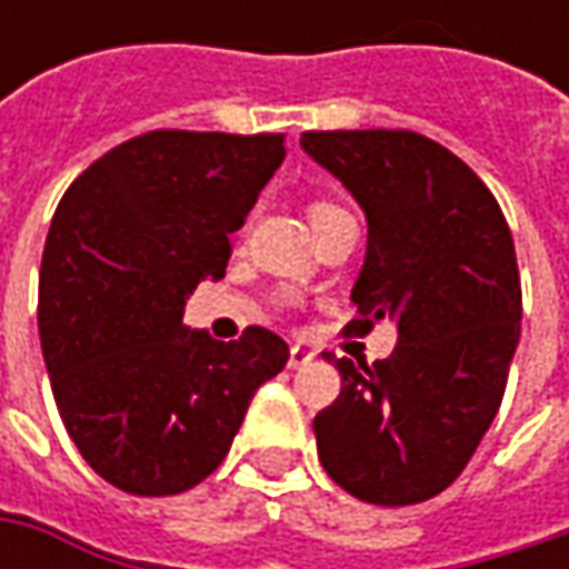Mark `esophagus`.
<instances>
[{
    "instance_id": "1",
    "label": "esophagus",
    "mask_w": 569,
    "mask_h": 569,
    "mask_svg": "<svg viewBox=\"0 0 569 569\" xmlns=\"http://www.w3.org/2000/svg\"><path fill=\"white\" fill-rule=\"evenodd\" d=\"M310 361H313V351H310L307 345H291V358H288V367H291V370L307 367Z\"/></svg>"
}]
</instances>
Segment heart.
<instances>
[{
  "label": "heart",
  "mask_w": 569,
  "mask_h": 569,
  "mask_svg": "<svg viewBox=\"0 0 569 569\" xmlns=\"http://www.w3.org/2000/svg\"><path fill=\"white\" fill-rule=\"evenodd\" d=\"M332 211H339V206H332V202H313V206L307 208V214H310V224H317L319 218H326V214H332Z\"/></svg>",
  "instance_id": "b5f03b06"
}]
</instances>
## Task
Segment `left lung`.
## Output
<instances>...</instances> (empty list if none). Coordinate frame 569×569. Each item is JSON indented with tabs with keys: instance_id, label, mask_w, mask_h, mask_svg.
<instances>
[{
	"instance_id": "8db88e82",
	"label": "left lung",
	"mask_w": 569,
	"mask_h": 569,
	"mask_svg": "<svg viewBox=\"0 0 569 569\" xmlns=\"http://www.w3.org/2000/svg\"><path fill=\"white\" fill-rule=\"evenodd\" d=\"M300 144L367 218L358 319L345 332L380 319L399 329L373 367L322 355L341 392L313 418L319 462L358 500L421 503L469 466L503 399L522 319L513 237L491 189L427 136L339 129Z\"/></svg>"
}]
</instances>
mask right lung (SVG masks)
I'll return each mask as SVG.
<instances>
[{"instance_id":"add662e5","label":"right lung","mask_w":569,"mask_h":569,"mask_svg":"<svg viewBox=\"0 0 569 569\" xmlns=\"http://www.w3.org/2000/svg\"><path fill=\"white\" fill-rule=\"evenodd\" d=\"M284 161V136L154 129L66 189L40 262V345L62 425L103 481L196 488L228 456L256 389L288 363L262 326L187 329V297L224 278L230 233Z\"/></svg>"}]
</instances>
